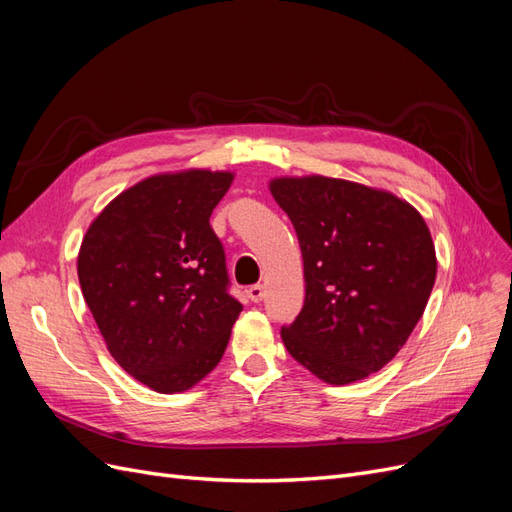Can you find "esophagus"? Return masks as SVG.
<instances>
[{
    "label": "esophagus",
    "mask_w": 512,
    "mask_h": 512,
    "mask_svg": "<svg viewBox=\"0 0 512 512\" xmlns=\"http://www.w3.org/2000/svg\"><path fill=\"white\" fill-rule=\"evenodd\" d=\"M247 297H250L254 303L262 301V299H265V286H262V284L250 286V288H247Z\"/></svg>",
    "instance_id": "34e87169"
}]
</instances>
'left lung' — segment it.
<instances>
[{
    "label": "left lung",
    "mask_w": 512,
    "mask_h": 512,
    "mask_svg": "<svg viewBox=\"0 0 512 512\" xmlns=\"http://www.w3.org/2000/svg\"><path fill=\"white\" fill-rule=\"evenodd\" d=\"M303 254L305 303L282 339L329 384L382 369L421 320L436 282L425 220L393 194L329 179H275Z\"/></svg>",
    "instance_id": "1"
}]
</instances>
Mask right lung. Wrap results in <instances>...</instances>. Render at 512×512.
<instances>
[{
	"mask_svg": "<svg viewBox=\"0 0 512 512\" xmlns=\"http://www.w3.org/2000/svg\"><path fill=\"white\" fill-rule=\"evenodd\" d=\"M230 181L211 170L149 177L119 194L83 239L79 282L108 352L158 393L203 380L243 309L209 224Z\"/></svg>",
	"mask_w": 512,
	"mask_h": 512,
	"instance_id": "add662e5",
	"label": "right lung"
}]
</instances>
